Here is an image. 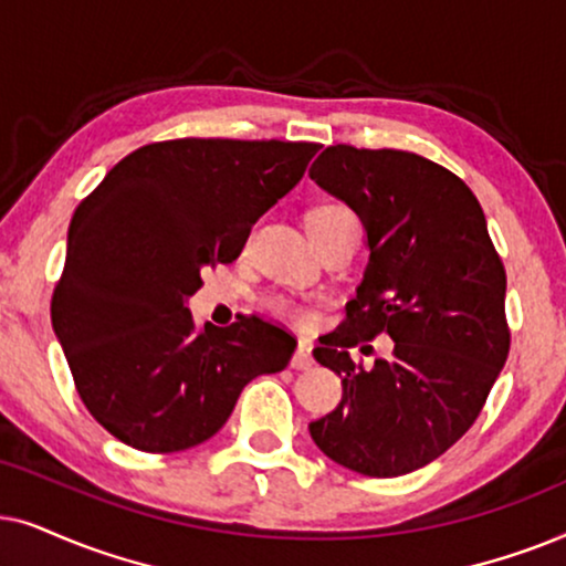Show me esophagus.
<instances>
[{"label":"esophagus","instance_id":"esophagus-1","mask_svg":"<svg viewBox=\"0 0 566 566\" xmlns=\"http://www.w3.org/2000/svg\"><path fill=\"white\" fill-rule=\"evenodd\" d=\"M313 354H311V344L307 342H300L297 344V349H295V354H292V361L290 365L295 367V370H311L313 367Z\"/></svg>","mask_w":566,"mask_h":566}]
</instances>
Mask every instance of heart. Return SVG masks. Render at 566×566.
I'll use <instances>...</instances> for the list:
<instances>
[{
    "instance_id": "obj_1",
    "label": "heart",
    "mask_w": 566,
    "mask_h": 566,
    "mask_svg": "<svg viewBox=\"0 0 566 566\" xmlns=\"http://www.w3.org/2000/svg\"><path fill=\"white\" fill-rule=\"evenodd\" d=\"M338 222H357V217H354L349 209L342 207V205L315 207L313 212L307 214V230H311V232L328 230V228H334V224H338ZM269 307L276 315H282V318L297 323V326H311V323L315 321L313 307L300 305V303H295V300H290V297H271L269 300Z\"/></svg>"
}]
</instances>
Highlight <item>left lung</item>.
I'll return each instance as SVG.
<instances>
[{"label":"left lung","mask_w":566,"mask_h":566,"mask_svg":"<svg viewBox=\"0 0 566 566\" xmlns=\"http://www.w3.org/2000/svg\"><path fill=\"white\" fill-rule=\"evenodd\" d=\"M311 178L357 212L370 245L346 318L313 349L344 394L311 437L361 476H403L453 448L484 409L510 354L507 274L476 196L427 157L334 145ZM380 333L395 352L361 368L348 349Z\"/></svg>","instance_id":"left-lung-1"}]
</instances>
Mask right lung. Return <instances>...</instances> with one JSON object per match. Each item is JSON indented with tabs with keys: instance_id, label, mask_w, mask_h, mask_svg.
Here are the masks:
<instances>
[{
	"instance_id": "add662e5",
	"label": "right lung",
	"mask_w": 566,
	"mask_h": 566,
	"mask_svg": "<svg viewBox=\"0 0 566 566\" xmlns=\"http://www.w3.org/2000/svg\"><path fill=\"white\" fill-rule=\"evenodd\" d=\"M315 142L168 139L113 165L74 209L51 323L101 427L145 453L222 429L255 375L297 342L271 323L196 326L201 271L232 263L255 220L300 184Z\"/></svg>"
}]
</instances>
